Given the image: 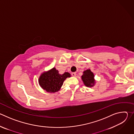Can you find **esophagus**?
<instances>
[{"label":"esophagus","instance_id":"34e87169","mask_svg":"<svg viewBox=\"0 0 134 134\" xmlns=\"http://www.w3.org/2000/svg\"><path fill=\"white\" fill-rule=\"evenodd\" d=\"M71 75L72 76H76V72H72L71 73Z\"/></svg>","mask_w":134,"mask_h":134}]
</instances>
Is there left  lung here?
<instances>
[{
  "label": "left lung",
  "instance_id": "obj_1",
  "mask_svg": "<svg viewBox=\"0 0 134 134\" xmlns=\"http://www.w3.org/2000/svg\"><path fill=\"white\" fill-rule=\"evenodd\" d=\"M94 75L93 73L90 70L87 69L83 72V75L82 76V80L84 82L85 86L87 87H91L94 85Z\"/></svg>",
  "mask_w": 134,
  "mask_h": 134
}]
</instances>
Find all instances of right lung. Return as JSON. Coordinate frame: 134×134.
<instances>
[{"mask_svg": "<svg viewBox=\"0 0 134 134\" xmlns=\"http://www.w3.org/2000/svg\"><path fill=\"white\" fill-rule=\"evenodd\" d=\"M69 77H70V74L69 72H66L60 75L58 70L53 68L41 75L39 82L41 87L47 92L54 93L60 90L64 81L66 78Z\"/></svg>", "mask_w": 134, "mask_h": 134, "instance_id": "obj_1", "label": "right lung"}]
</instances>
